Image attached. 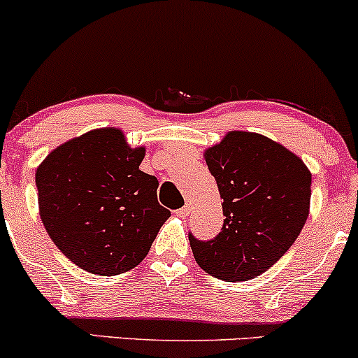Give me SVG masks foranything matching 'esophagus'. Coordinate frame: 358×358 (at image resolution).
<instances>
[{"label":"esophagus","mask_w":358,"mask_h":358,"mask_svg":"<svg viewBox=\"0 0 358 358\" xmlns=\"http://www.w3.org/2000/svg\"><path fill=\"white\" fill-rule=\"evenodd\" d=\"M188 213H190V205H185V207L176 210V215H178V217H187Z\"/></svg>","instance_id":"esophagus-1"}]
</instances>
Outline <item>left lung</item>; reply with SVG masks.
I'll use <instances>...</instances> for the list:
<instances>
[{
  "instance_id": "left-lung-1",
  "label": "left lung",
  "mask_w": 358,
  "mask_h": 358,
  "mask_svg": "<svg viewBox=\"0 0 358 358\" xmlns=\"http://www.w3.org/2000/svg\"><path fill=\"white\" fill-rule=\"evenodd\" d=\"M219 187L224 225L212 241L188 236L196 264L213 278L248 281L268 271L308 219L311 173L273 139L231 131L203 155Z\"/></svg>"
}]
</instances>
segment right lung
Returning a JSON list of instances; mask_svg holds the SVG:
<instances>
[{"label": "right lung", "instance_id": "right-lung-1", "mask_svg": "<svg viewBox=\"0 0 358 358\" xmlns=\"http://www.w3.org/2000/svg\"><path fill=\"white\" fill-rule=\"evenodd\" d=\"M145 148H131L117 127H102L52 151L36 168L40 217L73 264L97 276L136 268L170 210L158 180L139 170Z\"/></svg>", "mask_w": 358, "mask_h": 358}]
</instances>
